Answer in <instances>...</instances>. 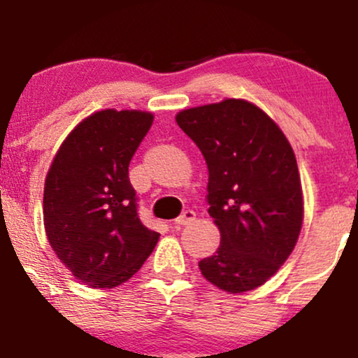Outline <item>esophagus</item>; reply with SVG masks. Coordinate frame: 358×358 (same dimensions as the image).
<instances>
[{"instance_id": "34e87169", "label": "esophagus", "mask_w": 358, "mask_h": 358, "mask_svg": "<svg viewBox=\"0 0 358 358\" xmlns=\"http://www.w3.org/2000/svg\"><path fill=\"white\" fill-rule=\"evenodd\" d=\"M194 220H196V213H194L192 209H185V211L175 220V223H178V225H189V223H192Z\"/></svg>"}]
</instances>
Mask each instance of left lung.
Segmentation results:
<instances>
[{"mask_svg": "<svg viewBox=\"0 0 358 358\" xmlns=\"http://www.w3.org/2000/svg\"><path fill=\"white\" fill-rule=\"evenodd\" d=\"M208 164V213L222 241L201 273L227 292L265 284L296 246L303 222L298 164L279 126L246 100L176 115Z\"/></svg>", "mask_w": 358, "mask_h": 358, "instance_id": "obj_1", "label": "left lung"}]
</instances>
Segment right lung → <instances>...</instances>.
<instances>
[{
    "label": "right lung",
    "instance_id": "obj_1",
    "mask_svg": "<svg viewBox=\"0 0 358 358\" xmlns=\"http://www.w3.org/2000/svg\"><path fill=\"white\" fill-rule=\"evenodd\" d=\"M154 115L100 110L79 122L52 162L43 216L60 262L92 287H115L142 268L159 234L138 216L128 166Z\"/></svg>",
    "mask_w": 358,
    "mask_h": 358
}]
</instances>
